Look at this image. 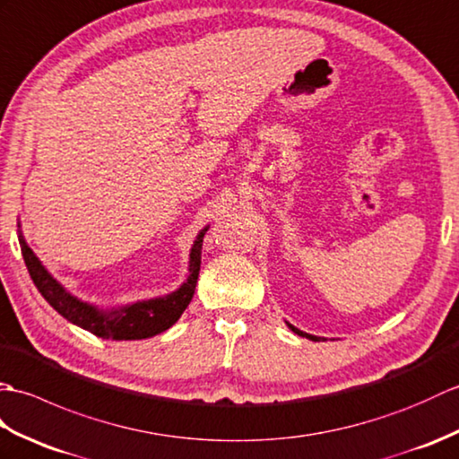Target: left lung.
I'll return each mask as SVG.
<instances>
[{
    "label": "left lung",
    "mask_w": 459,
    "mask_h": 459,
    "mask_svg": "<svg viewBox=\"0 0 459 459\" xmlns=\"http://www.w3.org/2000/svg\"><path fill=\"white\" fill-rule=\"evenodd\" d=\"M287 325L289 328L294 332V333H299V335H302V338H308V340H312V342H318V340H324V338H318V335H312V333H307V332H302V330H299V328H294L292 324H289L287 322Z\"/></svg>",
    "instance_id": "left-lung-1"
}]
</instances>
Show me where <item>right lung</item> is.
I'll return each instance as SVG.
<instances>
[{
    "instance_id": "add662e5",
    "label": "right lung",
    "mask_w": 459,
    "mask_h": 459,
    "mask_svg": "<svg viewBox=\"0 0 459 459\" xmlns=\"http://www.w3.org/2000/svg\"><path fill=\"white\" fill-rule=\"evenodd\" d=\"M17 228L22 226L17 223ZM208 226L200 230L196 236L195 246L190 249L188 277L175 292L109 310L98 308L94 304L80 300L74 294H70L63 284L43 267V263L39 261L33 249L27 246L22 230H19V246H22L27 271L30 274V279H33L35 287L63 318L104 340H145L169 330L170 325L180 318L182 312L186 310L192 297H195L202 259V241Z\"/></svg>"
}]
</instances>
